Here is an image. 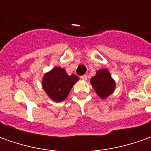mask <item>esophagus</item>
<instances>
[{
  "instance_id": "esophagus-1",
  "label": "esophagus",
  "mask_w": 151,
  "mask_h": 151,
  "mask_svg": "<svg viewBox=\"0 0 151 151\" xmlns=\"http://www.w3.org/2000/svg\"><path fill=\"white\" fill-rule=\"evenodd\" d=\"M81 78L82 79V80H84V81H86L87 79V76H86V75H83V76H81Z\"/></svg>"
}]
</instances>
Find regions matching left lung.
<instances>
[{"mask_svg":"<svg viewBox=\"0 0 151 151\" xmlns=\"http://www.w3.org/2000/svg\"><path fill=\"white\" fill-rule=\"evenodd\" d=\"M91 84L101 98H106L111 95L115 88V82L106 69L98 70L96 76L91 79Z\"/></svg>","mask_w":151,"mask_h":151,"instance_id":"left-lung-1","label":"left lung"}]
</instances>
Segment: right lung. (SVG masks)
Instances as JSON below:
<instances>
[{"mask_svg":"<svg viewBox=\"0 0 151 151\" xmlns=\"http://www.w3.org/2000/svg\"><path fill=\"white\" fill-rule=\"evenodd\" d=\"M78 77L75 75L68 76L65 69L55 67L43 78V87L51 99L55 101H64L71 90Z\"/></svg>","mask_w":151,"mask_h":151,"instance_id":"add662e5","label":"right lung"}]
</instances>
